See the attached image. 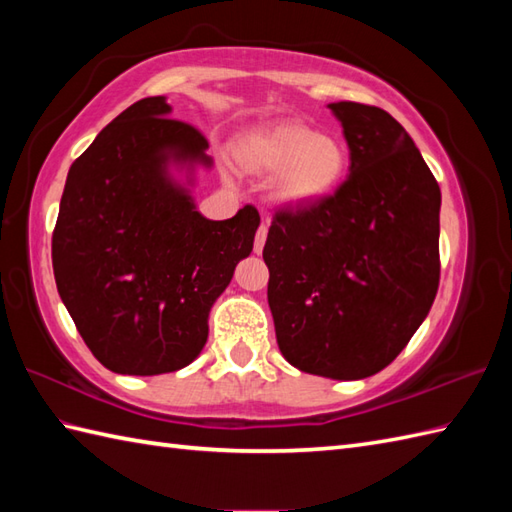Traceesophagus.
Returning <instances> with one entry per match:
<instances>
[{
    "label": "esophagus",
    "instance_id": "1",
    "mask_svg": "<svg viewBox=\"0 0 512 512\" xmlns=\"http://www.w3.org/2000/svg\"><path fill=\"white\" fill-rule=\"evenodd\" d=\"M266 235H268V224H262V226L257 228V235H255V253H257V255L264 250Z\"/></svg>",
    "mask_w": 512,
    "mask_h": 512
}]
</instances>
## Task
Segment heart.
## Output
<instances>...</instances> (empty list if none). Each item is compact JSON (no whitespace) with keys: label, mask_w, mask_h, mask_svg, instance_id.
<instances>
[{"label":"heart","mask_w":512,"mask_h":512,"mask_svg":"<svg viewBox=\"0 0 512 512\" xmlns=\"http://www.w3.org/2000/svg\"><path fill=\"white\" fill-rule=\"evenodd\" d=\"M235 158L250 171H275V200L292 209L328 198L347 171V149L339 138L295 121L250 132L239 140Z\"/></svg>","instance_id":"heart-1"}]
</instances>
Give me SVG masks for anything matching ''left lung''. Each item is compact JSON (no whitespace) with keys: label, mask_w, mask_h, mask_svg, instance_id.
<instances>
[{"label":"left lung","mask_w":512,"mask_h":512,"mask_svg":"<svg viewBox=\"0 0 512 512\" xmlns=\"http://www.w3.org/2000/svg\"><path fill=\"white\" fill-rule=\"evenodd\" d=\"M350 147L334 195L275 213L264 246L279 350L334 380L378 374L427 319L440 281V187L394 116L330 103Z\"/></svg>","instance_id":"1"}]
</instances>
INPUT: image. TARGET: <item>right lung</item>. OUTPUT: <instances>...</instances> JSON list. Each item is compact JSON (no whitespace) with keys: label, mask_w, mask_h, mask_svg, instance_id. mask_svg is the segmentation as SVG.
<instances>
[{"label":"right lung","mask_w":512,"mask_h":512,"mask_svg":"<svg viewBox=\"0 0 512 512\" xmlns=\"http://www.w3.org/2000/svg\"><path fill=\"white\" fill-rule=\"evenodd\" d=\"M169 116L165 96H149L94 138L68 171L52 235L63 306L116 374H167L200 356L213 303L259 226L253 206L231 220L198 211L209 143Z\"/></svg>","instance_id":"add662e5"}]
</instances>
